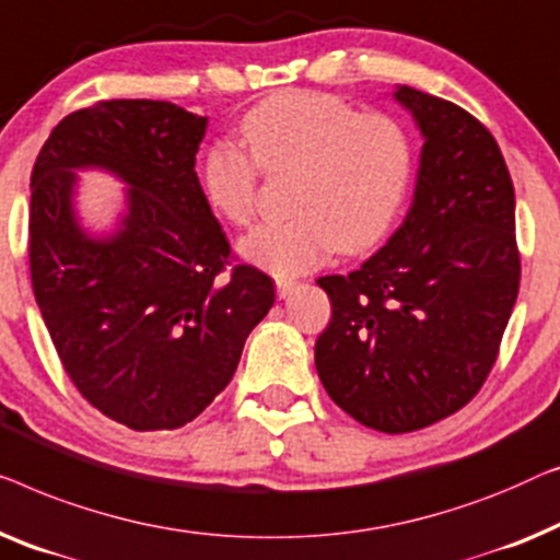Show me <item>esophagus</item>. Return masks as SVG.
Instances as JSON below:
<instances>
[{
    "label": "esophagus",
    "instance_id": "1",
    "mask_svg": "<svg viewBox=\"0 0 560 560\" xmlns=\"http://www.w3.org/2000/svg\"><path fill=\"white\" fill-rule=\"evenodd\" d=\"M294 287H296V281L294 279H287V277H277V294L281 296V299H287L291 291H294Z\"/></svg>",
    "mask_w": 560,
    "mask_h": 560
}]
</instances>
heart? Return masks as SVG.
<instances>
[{
    "label": "heart",
    "mask_w": 560,
    "mask_h": 560,
    "mask_svg": "<svg viewBox=\"0 0 560 560\" xmlns=\"http://www.w3.org/2000/svg\"><path fill=\"white\" fill-rule=\"evenodd\" d=\"M246 149L215 141L200 162L210 208L233 225L256 212L258 167H294L291 218L258 225L241 241L246 261L279 277L317 266L340 246L370 248L388 233L413 170L411 137L388 114H362L329 93L289 91L241 121Z\"/></svg>",
    "instance_id": "heart-1"
}]
</instances>
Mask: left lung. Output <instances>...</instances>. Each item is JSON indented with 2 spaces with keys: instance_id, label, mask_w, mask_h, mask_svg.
Instances as JSON below:
<instances>
[{
  "instance_id": "obj_1",
  "label": "left lung",
  "mask_w": 560,
  "mask_h": 560,
  "mask_svg": "<svg viewBox=\"0 0 560 560\" xmlns=\"http://www.w3.org/2000/svg\"><path fill=\"white\" fill-rule=\"evenodd\" d=\"M423 147L388 243L317 283L332 319L314 345L329 398L362 427L406 434L482 388L520 287L515 190L498 141L452 101L396 85Z\"/></svg>"
}]
</instances>
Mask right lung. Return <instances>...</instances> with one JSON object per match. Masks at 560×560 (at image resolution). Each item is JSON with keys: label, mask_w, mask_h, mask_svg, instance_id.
I'll return each instance as SVG.
<instances>
[{"label": "right lung", "mask_w": 560, "mask_h": 560, "mask_svg": "<svg viewBox=\"0 0 560 560\" xmlns=\"http://www.w3.org/2000/svg\"><path fill=\"white\" fill-rule=\"evenodd\" d=\"M208 119L170 101L116 98L55 126L30 177V271L62 368L133 431L179 429L231 383L273 306V281L235 266L195 154ZM120 179L122 210L93 232L78 171Z\"/></svg>", "instance_id": "1"}]
</instances>
